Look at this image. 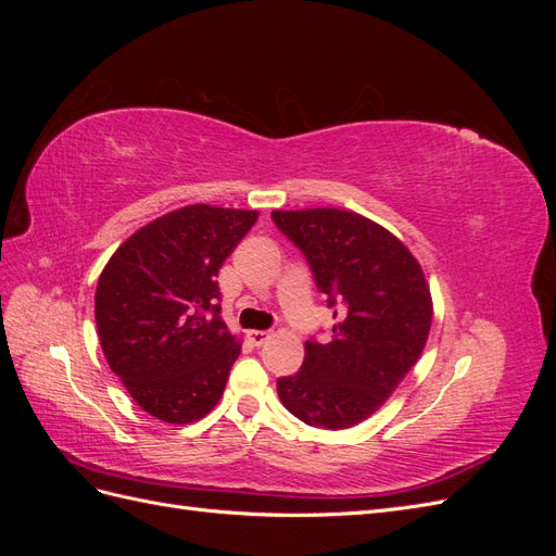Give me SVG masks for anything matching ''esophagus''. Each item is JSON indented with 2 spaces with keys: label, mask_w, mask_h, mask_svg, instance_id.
I'll return each mask as SVG.
<instances>
[{
  "label": "esophagus",
  "mask_w": 556,
  "mask_h": 556,
  "mask_svg": "<svg viewBox=\"0 0 556 556\" xmlns=\"http://www.w3.org/2000/svg\"><path fill=\"white\" fill-rule=\"evenodd\" d=\"M245 336H248V341H250L252 345H255V348H260L262 343L268 341V331H262V329H252V331H248Z\"/></svg>",
  "instance_id": "esophagus-1"
}]
</instances>
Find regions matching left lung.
<instances>
[{
	"instance_id": "left-lung-1",
	"label": "left lung",
	"mask_w": 556,
	"mask_h": 556,
	"mask_svg": "<svg viewBox=\"0 0 556 556\" xmlns=\"http://www.w3.org/2000/svg\"><path fill=\"white\" fill-rule=\"evenodd\" d=\"M271 220L306 257L336 317L329 339L306 341L301 371L278 378V396L311 427H355L422 355L431 329L422 268L394 233L357 213L274 211Z\"/></svg>"
}]
</instances>
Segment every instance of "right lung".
<instances>
[{"label":"right lung","instance_id":"right-lung-1","mask_svg":"<svg viewBox=\"0 0 556 556\" xmlns=\"http://www.w3.org/2000/svg\"><path fill=\"white\" fill-rule=\"evenodd\" d=\"M257 211L185 206L141 227L97 282L94 319L111 371L162 422L188 425L220 401L241 345L220 315L217 271Z\"/></svg>","mask_w":556,"mask_h":556}]
</instances>
